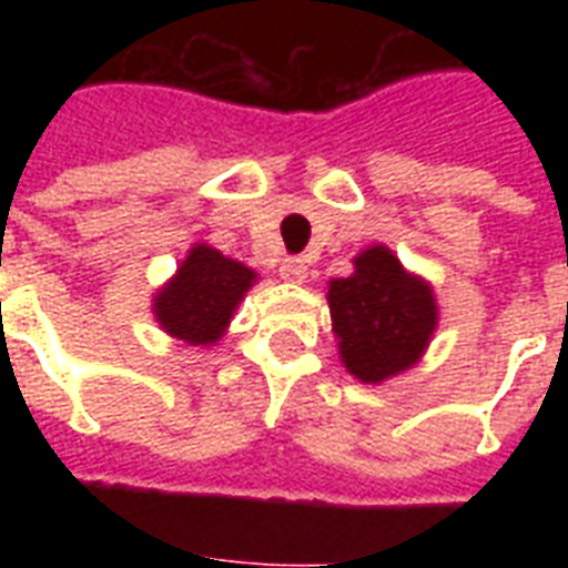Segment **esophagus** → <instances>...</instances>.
<instances>
[{"label":"esophagus","instance_id":"esophagus-1","mask_svg":"<svg viewBox=\"0 0 568 568\" xmlns=\"http://www.w3.org/2000/svg\"><path fill=\"white\" fill-rule=\"evenodd\" d=\"M280 276H283L285 283H306V276H310V265H306V258L301 256H288L283 258V265H280Z\"/></svg>","mask_w":568,"mask_h":568}]
</instances>
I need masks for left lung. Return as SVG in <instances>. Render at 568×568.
<instances>
[{"mask_svg":"<svg viewBox=\"0 0 568 568\" xmlns=\"http://www.w3.org/2000/svg\"><path fill=\"white\" fill-rule=\"evenodd\" d=\"M354 265L347 280L329 283V315L347 372L379 383L422 356L436 329V303L430 285L406 274L392 250H365Z\"/></svg>","mask_w":568,"mask_h":568,"instance_id":"left-lung-1","label":"left lung"}]
</instances>
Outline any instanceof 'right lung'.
<instances>
[{
  "mask_svg": "<svg viewBox=\"0 0 568 568\" xmlns=\"http://www.w3.org/2000/svg\"><path fill=\"white\" fill-rule=\"evenodd\" d=\"M256 274L214 247L196 244L180 274L155 297V318L171 336L189 345H212L221 338Z\"/></svg>",
  "mask_w": 568,
  "mask_h": 568,
  "instance_id": "1",
  "label": "right lung"
}]
</instances>
